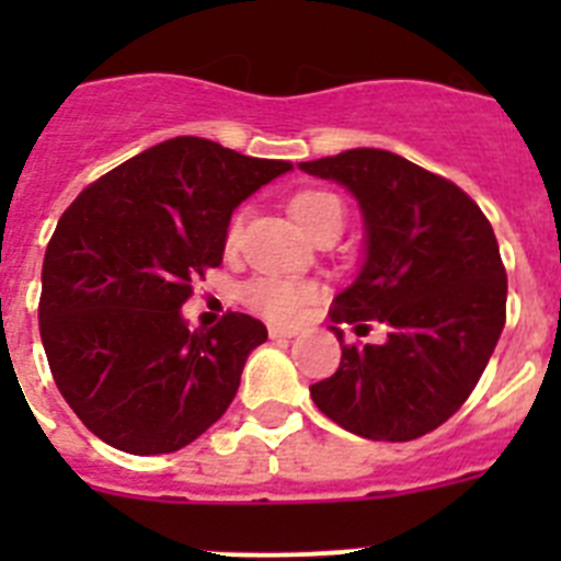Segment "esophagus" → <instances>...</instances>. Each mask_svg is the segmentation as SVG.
I'll use <instances>...</instances> for the list:
<instances>
[{
  "mask_svg": "<svg viewBox=\"0 0 561 561\" xmlns=\"http://www.w3.org/2000/svg\"><path fill=\"white\" fill-rule=\"evenodd\" d=\"M270 336L272 340H291V336H297V329H291V325H270Z\"/></svg>",
  "mask_w": 561,
  "mask_h": 561,
  "instance_id": "esophagus-1",
  "label": "esophagus"
}]
</instances>
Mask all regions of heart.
I'll use <instances>...</instances> for the list:
<instances>
[{
	"label": "heart",
	"instance_id": "heart-1",
	"mask_svg": "<svg viewBox=\"0 0 561 561\" xmlns=\"http://www.w3.org/2000/svg\"><path fill=\"white\" fill-rule=\"evenodd\" d=\"M289 210L297 219V225L309 232L323 216H329V213H342V205L334 193L329 191H300L295 199H291ZM241 225H244V213H236L230 227H227V247H238V241H241ZM314 295L317 286L309 284V280L272 275L255 277V280H250V284L241 289V300H244L252 311L264 314L266 320H275V323H289V320H295Z\"/></svg>",
	"mask_w": 561,
	"mask_h": 561
}]
</instances>
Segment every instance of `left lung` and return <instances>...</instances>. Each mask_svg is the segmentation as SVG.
Segmentation results:
<instances>
[{
  "label": "left lung",
  "mask_w": 561,
  "mask_h": 561,
  "mask_svg": "<svg viewBox=\"0 0 561 561\" xmlns=\"http://www.w3.org/2000/svg\"><path fill=\"white\" fill-rule=\"evenodd\" d=\"M351 193L365 257L334 297L331 331L376 320L381 345H342L340 368L311 385L320 413L370 440H413L469 399L505 325V270L492 225L458 185L381 148L300 162Z\"/></svg>",
  "instance_id": "obj_1"
}]
</instances>
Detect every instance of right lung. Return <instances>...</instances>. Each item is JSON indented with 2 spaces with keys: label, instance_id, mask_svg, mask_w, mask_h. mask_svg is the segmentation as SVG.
I'll use <instances>...</instances> for the list:
<instances>
[{
  "label": "right lung",
  "instance_id": "add662e5",
  "mask_svg": "<svg viewBox=\"0 0 561 561\" xmlns=\"http://www.w3.org/2000/svg\"><path fill=\"white\" fill-rule=\"evenodd\" d=\"M291 171L202 137H173L87 187L44 252L49 370L89 433L128 455L187 447L236 399L266 325L241 311L187 329L193 277L221 264L230 216Z\"/></svg>",
  "mask_w": 561,
  "mask_h": 561
}]
</instances>
